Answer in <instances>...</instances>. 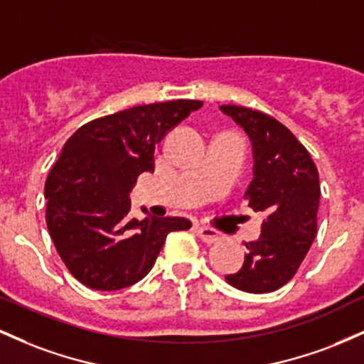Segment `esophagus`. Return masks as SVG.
I'll use <instances>...</instances> for the list:
<instances>
[{"instance_id":"esophagus-1","label":"esophagus","mask_w":364,"mask_h":364,"mask_svg":"<svg viewBox=\"0 0 364 364\" xmlns=\"http://www.w3.org/2000/svg\"><path fill=\"white\" fill-rule=\"evenodd\" d=\"M195 232L203 243H217L220 240V235L212 228H205V225H195Z\"/></svg>"}]
</instances>
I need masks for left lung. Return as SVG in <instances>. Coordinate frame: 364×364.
I'll list each match as a JSON object with an SVG mask.
<instances>
[{"instance_id":"obj_1","label":"left lung","mask_w":364,"mask_h":364,"mask_svg":"<svg viewBox=\"0 0 364 364\" xmlns=\"http://www.w3.org/2000/svg\"><path fill=\"white\" fill-rule=\"evenodd\" d=\"M220 111L250 136L253 179L245 198L265 214L260 237L246 243L243 267L225 281L253 294L277 291L294 277L316 236L318 171L310 152L272 116L231 104Z\"/></svg>"}]
</instances>
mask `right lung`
<instances>
[{"instance_id": "1", "label": "right lung", "mask_w": 364, "mask_h": 364, "mask_svg": "<svg viewBox=\"0 0 364 364\" xmlns=\"http://www.w3.org/2000/svg\"><path fill=\"white\" fill-rule=\"evenodd\" d=\"M202 101L145 104L89 121L66 140L46 179V223L61 260L95 291H118L150 272L166 237L185 217L128 215L129 191L154 173L156 145Z\"/></svg>"}]
</instances>
